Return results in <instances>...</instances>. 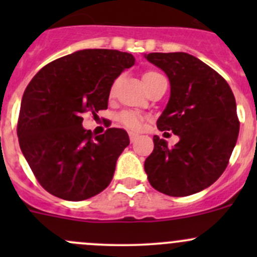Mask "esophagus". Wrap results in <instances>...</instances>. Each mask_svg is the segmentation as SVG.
<instances>
[{"label": "esophagus", "mask_w": 257, "mask_h": 257, "mask_svg": "<svg viewBox=\"0 0 257 257\" xmlns=\"http://www.w3.org/2000/svg\"><path fill=\"white\" fill-rule=\"evenodd\" d=\"M137 138H138V134H136V133H129V139H131L132 143H133V142L136 141Z\"/></svg>", "instance_id": "1"}]
</instances>
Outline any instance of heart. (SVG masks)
Returning a JSON list of instances; mask_svg holds the SVG:
<instances>
[{
	"label": "heart",
	"instance_id": "heart-1",
	"mask_svg": "<svg viewBox=\"0 0 257 257\" xmlns=\"http://www.w3.org/2000/svg\"><path fill=\"white\" fill-rule=\"evenodd\" d=\"M160 74L158 72L154 71H148L143 74V83L147 87L153 79H155L157 77H159ZM145 118L144 115H142L141 113L133 112V110H124L118 115V121L125 128L131 129V131H139V129L143 126Z\"/></svg>",
	"mask_w": 257,
	"mask_h": 257
}]
</instances>
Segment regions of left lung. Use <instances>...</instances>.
<instances>
[{"instance_id": "obj_1", "label": "left lung", "mask_w": 257, "mask_h": 257, "mask_svg": "<svg viewBox=\"0 0 257 257\" xmlns=\"http://www.w3.org/2000/svg\"><path fill=\"white\" fill-rule=\"evenodd\" d=\"M147 59L170 80V99L157 126L180 141L168 148L154 136L144 163L150 185L169 196L199 193L220 178L229 164L240 121L227 82L196 57L183 52L149 53Z\"/></svg>"}]
</instances>
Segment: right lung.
<instances>
[{
  "mask_svg": "<svg viewBox=\"0 0 257 257\" xmlns=\"http://www.w3.org/2000/svg\"><path fill=\"white\" fill-rule=\"evenodd\" d=\"M136 63L115 49H83L43 67L23 93L17 136L33 175L45 190L80 201L110 184L116 159L129 145L124 129L93 136L84 113L107 109L114 79Z\"/></svg>",
  "mask_w": 257,
  "mask_h": 257,
  "instance_id": "add662e5",
  "label": "right lung"
}]
</instances>
